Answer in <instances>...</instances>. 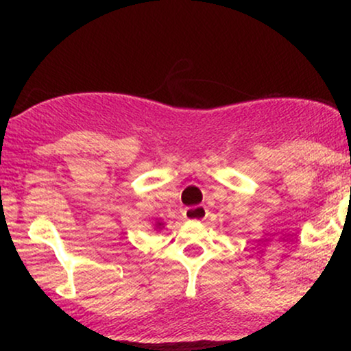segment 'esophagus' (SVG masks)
I'll return each instance as SVG.
<instances>
[{
  "label": "esophagus",
  "instance_id": "1",
  "mask_svg": "<svg viewBox=\"0 0 351 351\" xmlns=\"http://www.w3.org/2000/svg\"><path fill=\"white\" fill-rule=\"evenodd\" d=\"M183 216L189 221H203V219H206L208 209L204 206H201V204L199 206H191V208L184 209Z\"/></svg>",
  "mask_w": 351,
  "mask_h": 351
}]
</instances>
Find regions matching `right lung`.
<instances>
[{"mask_svg": "<svg viewBox=\"0 0 351 351\" xmlns=\"http://www.w3.org/2000/svg\"><path fill=\"white\" fill-rule=\"evenodd\" d=\"M160 226H163V224L162 223H156V228H160Z\"/></svg>", "mask_w": 351, "mask_h": 351, "instance_id": "obj_1", "label": "right lung"}]
</instances>
